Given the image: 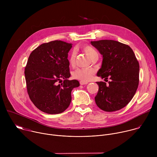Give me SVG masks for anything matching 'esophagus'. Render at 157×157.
I'll use <instances>...</instances> for the list:
<instances>
[{
    "instance_id": "1",
    "label": "esophagus",
    "mask_w": 157,
    "mask_h": 157,
    "mask_svg": "<svg viewBox=\"0 0 157 157\" xmlns=\"http://www.w3.org/2000/svg\"><path fill=\"white\" fill-rule=\"evenodd\" d=\"M79 83H80V84H81V85H84V84H88V82L83 81H81L79 82Z\"/></svg>"
}]
</instances>
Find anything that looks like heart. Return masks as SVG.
<instances>
[{
    "label": "heart",
    "instance_id": "obj_1",
    "mask_svg": "<svg viewBox=\"0 0 157 157\" xmlns=\"http://www.w3.org/2000/svg\"><path fill=\"white\" fill-rule=\"evenodd\" d=\"M82 48L85 53L91 59L98 55L97 52L90 46H84ZM75 61L76 53L75 51H73L71 53L69 58V63L70 65L73 66L75 64ZM95 70L93 68H78L74 71L73 76L75 78L79 79L81 81H89L92 79Z\"/></svg>",
    "mask_w": 157,
    "mask_h": 157
}]
</instances>
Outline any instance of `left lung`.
I'll return each instance as SVG.
<instances>
[{
	"label": "left lung",
	"mask_w": 157,
	"mask_h": 157,
	"mask_svg": "<svg viewBox=\"0 0 157 157\" xmlns=\"http://www.w3.org/2000/svg\"><path fill=\"white\" fill-rule=\"evenodd\" d=\"M91 43L103 58L97 76L110 79L108 85L105 82H96L99 91L95 102L106 112L120 110L129 103L136 93L139 82V63L127 44L111 40Z\"/></svg>",
	"instance_id": "1"
}]
</instances>
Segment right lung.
Wrapping results in <instances>:
<instances>
[{
    "label": "right lung",
    "instance_id": "obj_1",
    "mask_svg": "<svg viewBox=\"0 0 157 157\" xmlns=\"http://www.w3.org/2000/svg\"><path fill=\"white\" fill-rule=\"evenodd\" d=\"M71 48V43L55 40L41 44L29 56L25 69L27 92L43 113H63L71 103L73 88L79 86L78 81L68 80V56Z\"/></svg>",
    "mask_w": 157,
    "mask_h": 157
}]
</instances>
